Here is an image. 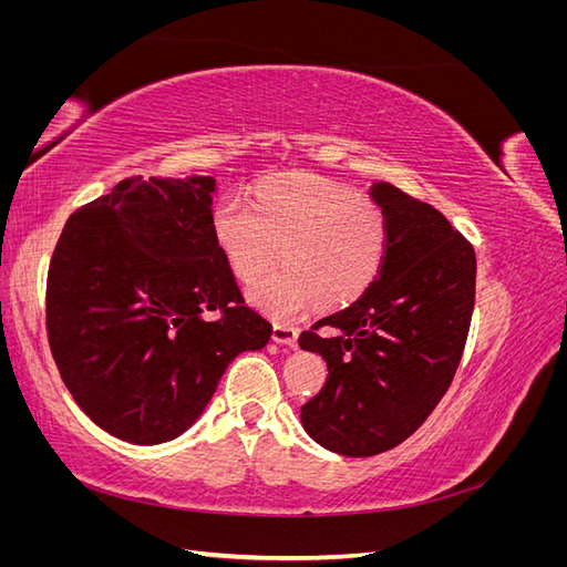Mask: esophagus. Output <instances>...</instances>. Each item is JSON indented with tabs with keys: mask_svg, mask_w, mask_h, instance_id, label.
Instances as JSON below:
<instances>
[{
	"mask_svg": "<svg viewBox=\"0 0 567 567\" xmlns=\"http://www.w3.org/2000/svg\"><path fill=\"white\" fill-rule=\"evenodd\" d=\"M271 338L277 342H284V346L293 348L298 342V329H296V326H290V323H274Z\"/></svg>",
	"mask_w": 567,
	"mask_h": 567,
	"instance_id": "obj_1",
	"label": "esophagus"
}]
</instances>
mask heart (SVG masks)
Here are the masks:
<instances>
[{
	"label": "heart",
	"instance_id": "b5f03b06",
	"mask_svg": "<svg viewBox=\"0 0 567 567\" xmlns=\"http://www.w3.org/2000/svg\"><path fill=\"white\" fill-rule=\"evenodd\" d=\"M215 236L234 277L250 286L255 307L293 319L317 300L342 307L357 300L383 267L390 225L381 205L354 188L312 175L274 179L257 188L255 203L227 196L215 210Z\"/></svg>",
	"mask_w": 567,
	"mask_h": 567
}]
</instances>
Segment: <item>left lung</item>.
I'll use <instances>...</instances> for the list:
<instances>
[{"mask_svg":"<svg viewBox=\"0 0 567 567\" xmlns=\"http://www.w3.org/2000/svg\"><path fill=\"white\" fill-rule=\"evenodd\" d=\"M371 198L390 225L379 277L300 336L329 367L302 425L342 456L381 454L419 431L452 385L475 305V250L447 217L385 182Z\"/></svg>","mask_w":567,"mask_h":567,"instance_id":"8db88e82","label":"left lung"}]
</instances>
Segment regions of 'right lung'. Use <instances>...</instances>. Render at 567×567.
<instances>
[{"instance_id": "right-lung-1", "label": "right lung", "mask_w": 567, "mask_h": 567, "mask_svg": "<svg viewBox=\"0 0 567 567\" xmlns=\"http://www.w3.org/2000/svg\"><path fill=\"white\" fill-rule=\"evenodd\" d=\"M213 192V177H127L68 217L51 255V354L78 406L117 440H175L231 359L271 338L217 244Z\"/></svg>"}]
</instances>
